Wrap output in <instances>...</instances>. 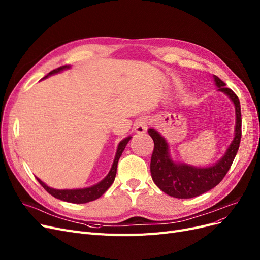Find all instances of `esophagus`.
I'll return each mask as SVG.
<instances>
[{
    "instance_id": "1",
    "label": "esophagus",
    "mask_w": 260,
    "mask_h": 260,
    "mask_svg": "<svg viewBox=\"0 0 260 260\" xmlns=\"http://www.w3.org/2000/svg\"><path fill=\"white\" fill-rule=\"evenodd\" d=\"M149 125H150L149 120H147V119H140L137 122V124H136V132L138 134H142V133L147 132Z\"/></svg>"
}]
</instances>
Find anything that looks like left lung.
Segmentation results:
<instances>
[{
    "mask_svg": "<svg viewBox=\"0 0 260 260\" xmlns=\"http://www.w3.org/2000/svg\"><path fill=\"white\" fill-rule=\"evenodd\" d=\"M218 90L227 94L236 107V135L226 154L216 165L207 168H196L185 164L178 165L168 154L167 142L154 129H149V135L154 141L151 156V175L154 183L169 196L176 198H193L215 187L224 179L237 155L242 135L241 107L236 93L226 83L214 76Z\"/></svg>",
    "mask_w": 260,
    "mask_h": 260,
    "instance_id": "obj_1",
    "label": "left lung"
}]
</instances>
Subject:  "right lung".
<instances>
[{
	"label": "right lung",
	"mask_w": 260,
	"mask_h": 260,
	"mask_svg": "<svg viewBox=\"0 0 260 260\" xmlns=\"http://www.w3.org/2000/svg\"><path fill=\"white\" fill-rule=\"evenodd\" d=\"M65 69H69V66L63 65V66L57 67V69L51 71L47 76H45L44 78H47L48 76H50V75L55 74V73H59V72H61ZM129 139H131V137H127V138H125L124 140H122L119 143L117 154H115L113 164H112V167L109 171L108 176L106 177L103 181H101L99 184H96L94 186H91V187H88V188H82V189H54V188L47 186L44 183V182H42L38 178H36V179H37L38 182H40L41 185L48 191V193L52 195L53 197L57 198V199H61V200L67 201V203H73V204L90 203V201H93L95 199L100 198L105 193V191L110 187V185L113 183L115 175H117L118 161H119V159L122 155V152L124 151L125 147H126V145H127V142L129 141Z\"/></svg>",
	"instance_id": "right-lung-1"
}]
</instances>
